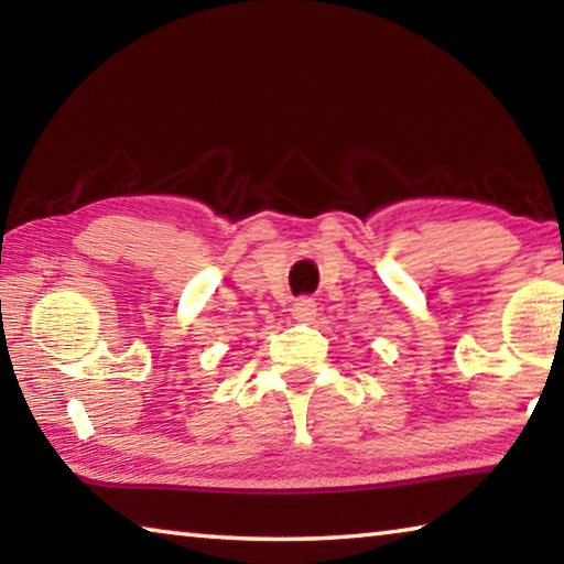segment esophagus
Here are the masks:
<instances>
[{"label": "esophagus", "mask_w": 564, "mask_h": 564, "mask_svg": "<svg viewBox=\"0 0 564 564\" xmlns=\"http://www.w3.org/2000/svg\"><path fill=\"white\" fill-rule=\"evenodd\" d=\"M291 313H293V318H295V321H301V323H311L313 318H316V313H318V308H316V301L308 299V295H303V299H295Z\"/></svg>", "instance_id": "esophagus-1"}]
</instances>
